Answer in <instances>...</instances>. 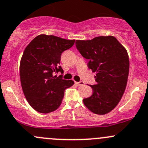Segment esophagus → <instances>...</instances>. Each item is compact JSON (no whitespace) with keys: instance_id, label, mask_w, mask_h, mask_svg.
<instances>
[{"instance_id":"1","label":"esophagus","mask_w":148,"mask_h":148,"mask_svg":"<svg viewBox=\"0 0 148 148\" xmlns=\"http://www.w3.org/2000/svg\"><path fill=\"white\" fill-rule=\"evenodd\" d=\"M75 84H77L78 86H84L85 84L84 82H75Z\"/></svg>"}]
</instances>
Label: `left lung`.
Segmentation results:
<instances>
[{
  "label": "left lung",
  "mask_w": 148,
  "mask_h": 148,
  "mask_svg": "<svg viewBox=\"0 0 148 148\" xmlns=\"http://www.w3.org/2000/svg\"><path fill=\"white\" fill-rule=\"evenodd\" d=\"M76 46L88 67L96 72V84L91 85L92 96L83 99L84 105L95 114H105L120 102L129 74L127 51L112 36L77 40Z\"/></svg>",
  "instance_id": "8db88e82"
}]
</instances>
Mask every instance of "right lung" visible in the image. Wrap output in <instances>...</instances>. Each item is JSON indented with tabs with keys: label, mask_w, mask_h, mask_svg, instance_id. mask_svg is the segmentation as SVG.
Instances as JSON below:
<instances>
[{
	"label": "right lung",
	"mask_w": 148,
	"mask_h": 148,
	"mask_svg": "<svg viewBox=\"0 0 148 148\" xmlns=\"http://www.w3.org/2000/svg\"><path fill=\"white\" fill-rule=\"evenodd\" d=\"M75 40L41 34L26 46L20 63L22 89L30 105L40 113L51 112L61 105L66 89L74 84L53 73L64 72L60 64L63 51Z\"/></svg>",
	"instance_id": "right-lung-1"
}]
</instances>
